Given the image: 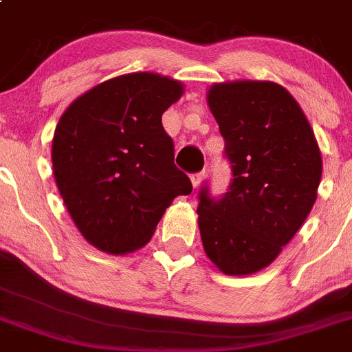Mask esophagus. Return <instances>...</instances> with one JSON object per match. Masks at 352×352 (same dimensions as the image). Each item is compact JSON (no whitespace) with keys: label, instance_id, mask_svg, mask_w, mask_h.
<instances>
[{"label":"esophagus","instance_id":"esophagus-1","mask_svg":"<svg viewBox=\"0 0 352 352\" xmlns=\"http://www.w3.org/2000/svg\"><path fill=\"white\" fill-rule=\"evenodd\" d=\"M203 179H205V172L192 173V175H191V182H192V186H195V187H199V186H201Z\"/></svg>","mask_w":352,"mask_h":352}]
</instances>
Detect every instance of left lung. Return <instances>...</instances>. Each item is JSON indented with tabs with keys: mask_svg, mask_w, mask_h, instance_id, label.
Segmentation results:
<instances>
[{
	"mask_svg": "<svg viewBox=\"0 0 352 352\" xmlns=\"http://www.w3.org/2000/svg\"><path fill=\"white\" fill-rule=\"evenodd\" d=\"M208 107L226 140L232 180L222 198L199 191L203 248L224 274L262 271L309 215L321 180V153L290 91L272 81L210 87Z\"/></svg>",
	"mask_w": 352,
	"mask_h": 352,
	"instance_id": "obj_1",
	"label": "left lung"
}]
</instances>
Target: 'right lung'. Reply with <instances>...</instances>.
<instances>
[{"mask_svg":"<svg viewBox=\"0 0 352 352\" xmlns=\"http://www.w3.org/2000/svg\"><path fill=\"white\" fill-rule=\"evenodd\" d=\"M184 85L131 72L78 97L58 120L52 163L64 205L90 245L113 255L149 243L157 222L192 184L173 163L161 116Z\"/></svg>","mask_w":352,"mask_h":352,"instance_id":"add662e5","label":"right lung"}]
</instances>
